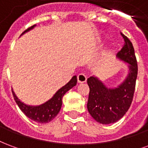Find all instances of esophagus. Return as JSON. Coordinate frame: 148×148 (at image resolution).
<instances>
[{
	"label": "esophagus",
	"instance_id": "34e87169",
	"mask_svg": "<svg viewBox=\"0 0 148 148\" xmlns=\"http://www.w3.org/2000/svg\"><path fill=\"white\" fill-rule=\"evenodd\" d=\"M87 77L86 75L85 74H79L77 75V82H78V83H84V82H86Z\"/></svg>",
	"mask_w": 148,
	"mask_h": 148
}]
</instances>
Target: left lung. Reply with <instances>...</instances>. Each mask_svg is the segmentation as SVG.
<instances>
[{
    "instance_id": "left-lung-1",
    "label": "left lung",
    "mask_w": 148,
    "mask_h": 148,
    "mask_svg": "<svg viewBox=\"0 0 148 148\" xmlns=\"http://www.w3.org/2000/svg\"><path fill=\"white\" fill-rule=\"evenodd\" d=\"M124 47L116 54V58L126 63L127 74L116 87H108L96 76L87 79L90 87L87 109L92 117L102 124H113L123 117L129 109L133 98L137 77V62L132 43L127 36Z\"/></svg>"
}]
</instances>
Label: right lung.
I'll return each mask as SVG.
<instances>
[{
    "label": "right lung",
    "mask_w": 148,
    "mask_h": 148,
    "mask_svg": "<svg viewBox=\"0 0 148 148\" xmlns=\"http://www.w3.org/2000/svg\"><path fill=\"white\" fill-rule=\"evenodd\" d=\"M36 26V24H35L26 31H24V32L21 34V36L29 31L32 30ZM77 76L74 75L68 83L60 88L53 95L51 99H49L46 102L42 103L39 106H30V105H27L25 103L22 102L16 95L13 90H12V94H13L15 101L17 104V106H19V108L27 117L32 121H36L37 123L46 124V123L51 121L58 115L61 109L62 105V97L64 96V94L67 91H69L77 85Z\"/></svg>",
    "instance_id": "add662e5"
}]
</instances>
